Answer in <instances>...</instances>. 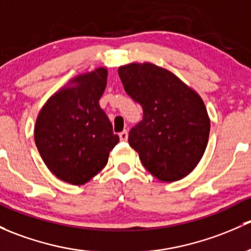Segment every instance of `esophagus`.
<instances>
[{
	"label": "esophagus",
	"mask_w": 251,
	"mask_h": 251,
	"mask_svg": "<svg viewBox=\"0 0 251 251\" xmlns=\"http://www.w3.org/2000/svg\"><path fill=\"white\" fill-rule=\"evenodd\" d=\"M119 137H120V141L126 142V141H127V138H128V132L126 130H124L123 132L119 133Z\"/></svg>",
	"instance_id": "esophagus-1"
}]
</instances>
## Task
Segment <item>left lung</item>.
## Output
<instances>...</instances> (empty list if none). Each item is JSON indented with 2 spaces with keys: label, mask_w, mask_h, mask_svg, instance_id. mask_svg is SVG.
<instances>
[{
  "label": "left lung",
  "mask_w": 251,
  "mask_h": 251,
  "mask_svg": "<svg viewBox=\"0 0 251 251\" xmlns=\"http://www.w3.org/2000/svg\"><path fill=\"white\" fill-rule=\"evenodd\" d=\"M118 73L126 94L143 108V119L130 130L128 144L144 167L161 181L188 176L209 138L210 121L201 97L152 63H131Z\"/></svg>",
  "instance_id": "obj_1"
}]
</instances>
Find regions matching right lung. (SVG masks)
<instances>
[{
    "instance_id": "1",
    "label": "right lung",
    "mask_w": 251,
    "mask_h": 251,
    "mask_svg": "<svg viewBox=\"0 0 251 251\" xmlns=\"http://www.w3.org/2000/svg\"><path fill=\"white\" fill-rule=\"evenodd\" d=\"M71 83L75 85L56 92L39 112L35 141L50 172L66 183L81 185L107 165L119 136L99 104L107 70L97 68Z\"/></svg>"
}]
</instances>
